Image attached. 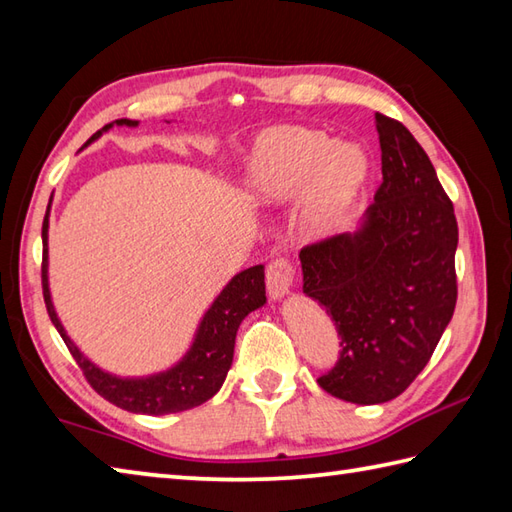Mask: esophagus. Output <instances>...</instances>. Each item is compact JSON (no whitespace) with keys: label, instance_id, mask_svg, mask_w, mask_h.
Listing matches in <instances>:
<instances>
[{"label":"esophagus","instance_id":"obj_1","mask_svg":"<svg viewBox=\"0 0 512 512\" xmlns=\"http://www.w3.org/2000/svg\"><path fill=\"white\" fill-rule=\"evenodd\" d=\"M292 281H295V268H292L290 259L279 257L275 262H270L266 268V286H268V295L275 301L284 299L290 288Z\"/></svg>","mask_w":512,"mask_h":512}]
</instances>
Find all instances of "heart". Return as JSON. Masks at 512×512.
Segmentation results:
<instances>
[{"mask_svg": "<svg viewBox=\"0 0 512 512\" xmlns=\"http://www.w3.org/2000/svg\"><path fill=\"white\" fill-rule=\"evenodd\" d=\"M367 171V156L358 145L330 143L319 129L279 125L255 138L239 184L262 206H281L303 195V228L328 237L350 215Z\"/></svg>", "mask_w": 512, "mask_h": 512, "instance_id": "b5f03b06", "label": "heart"}]
</instances>
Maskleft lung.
<instances>
[{
  "mask_svg": "<svg viewBox=\"0 0 512 512\" xmlns=\"http://www.w3.org/2000/svg\"><path fill=\"white\" fill-rule=\"evenodd\" d=\"M383 184L356 233L299 253L303 292L341 336L319 378L328 394L378 405L400 396L436 350L458 301V222L429 156L394 118L376 112Z\"/></svg>",
  "mask_w": 512,
  "mask_h": 512,
  "instance_id": "obj_1",
  "label": "left lung"
}]
</instances>
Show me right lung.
I'll return each mask as SVG.
<instances>
[{
  "instance_id": "1",
  "label": "right lung",
  "mask_w": 512,
  "mask_h": 512,
  "mask_svg": "<svg viewBox=\"0 0 512 512\" xmlns=\"http://www.w3.org/2000/svg\"><path fill=\"white\" fill-rule=\"evenodd\" d=\"M114 125L136 127L138 121L118 118V121L105 125L101 132H96L88 145L94 143L107 129ZM48 215L50 206L43 220L41 239H43V266H41V286L43 299L50 314V321L61 334L63 343L68 345L74 361L83 369V376L94 391L110 400L112 405L132 413H147V416H165V413H178L202 405L220 391L224 378L233 363L235 336L237 328L250 312L262 308L266 303V284H264V266H250L242 273H237L220 295L215 297L211 308L204 312V317L195 330V339L180 361L165 369V372L140 376V378H121L116 374L105 372L99 365H94L85 356L74 341L65 332L63 323L57 317V310L52 306L50 284H48Z\"/></svg>"
}]
</instances>
